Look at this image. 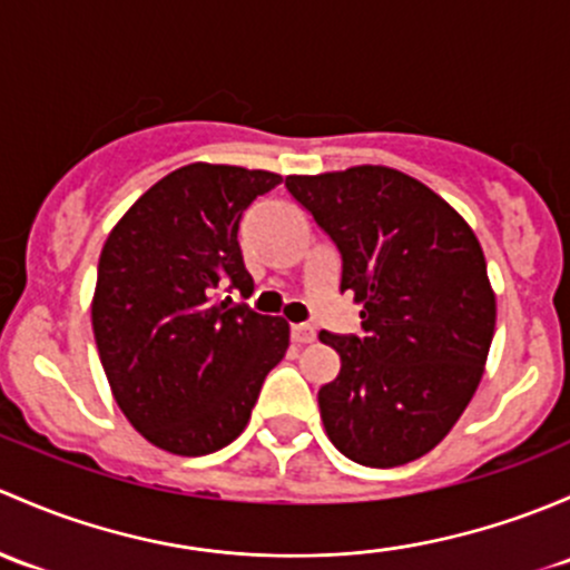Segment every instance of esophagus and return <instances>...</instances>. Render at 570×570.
Returning a JSON list of instances; mask_svg holds the SVG:
<instances>
[{
	"instance_id": "obj_1",
	"label": "esophagus",
	"mask_w": 570,
	"mask_h": 570,
	"mask_svg": "<svg viewBox=\"0 0 570 570\" xmlns=\"http://www.w3.org/2000/svg\"><path fill=\"white\" fill-rule=\"evenodd\" d=\"M291 340H293V343H298V345L313 343V340H315V328L307 326V324H293L291 326Z\"/></svg>"
}]
</instances>
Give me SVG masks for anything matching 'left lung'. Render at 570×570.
<instances>
[{
    "instance_id": "8db88e82",
    "label": "left lung",
    "mask_w": 570,
    "mask_h": 570,
    "mask_svg": "<svg viewBox=\"0 0 570 570\" xmlns=\"http://www.w3.org/2000/svg\"><path fill=\"white\" fill-rule=\"evenodd\" d=\"M343 261L340 291L362 304V337L321 332L340 354L318 390L326 436L362 466L431 453L483 379L497 324L478 236L436 191L390 167L287 175Z\"/></svg>"
}]
</instances>
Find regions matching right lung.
Returning a JSON list of instances; mask_svg holds the SVG:
<instances>
[{"label":"right lung","instance_id":"right-lung-1","mask_svg":"<svg viewBox=\"0 0 570 570\" xmlns=\"http://www.w3.org/2000/svg\"><path fill=\"white\" fill-rule=\"evenodd\" d=\"M279 175L186 164L126 210L98 261L92 334L120 412L156 448L208 455L249 422L287 321L216 302L252 293L238 225Z\"/></svg>","mask_w":570,"mask_h":570}]
</instances>
